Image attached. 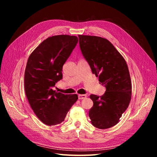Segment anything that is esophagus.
<instances>
[{
  "label": "esophagus",
  "mask_w": 157,
  "mask_h": 157,
  "mask_svg": "<svg viewBox=\"0 0 157 157\" xmlns=\"http://www.w3.org/2000/svg\"><path fill=\"white\" fill-rule=\"evenodd\" d=\"M86 97H87V95H86V94H78V98L79 100L84 99Z\"/></svg>",
  "instance_id": "obj_1"
}]
</instances>
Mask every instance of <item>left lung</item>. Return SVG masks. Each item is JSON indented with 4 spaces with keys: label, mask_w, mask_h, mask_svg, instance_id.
Segmentation results:
<instances>
[{
    "label": "left lung",
    "mask_w": 157,
    "mask_h": 157,
    "mask_svg": "<svg viewBox=\"0 0 157 157\" xmlns=\"http://www.w3.org/2000/svg\"><path fill=\"white\" fill-rule=\"evenodd\" d=\"M81 52L100 84L106 88L99 97L90 94L93 106L89 110L90 122L96 128L106 129L117 124L128 108L132 85L125 60L107 39L78 35Z\"/></svg>",
    "instance_id": "1"
}]
</instances>
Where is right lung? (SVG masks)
<instances>
[{
    "instance_id": "add662e5",
    "label": "right lung",
    "mask_w": 157,
    "mask_h": 157,
    "mask_svg": "<svg viewBox=\"0 0 157 157\" xmlns=\"http://www.w3.org/2000/svg\"><path fill=\"white\" fill-rule=\"evenodd\" d=\"M75 36L49 37L30 55L25 71V90L29 102L38 118L44 124H60L78 97L53 90L63 78V67L76 46Z\"/></svg>"
}]
</instances>
